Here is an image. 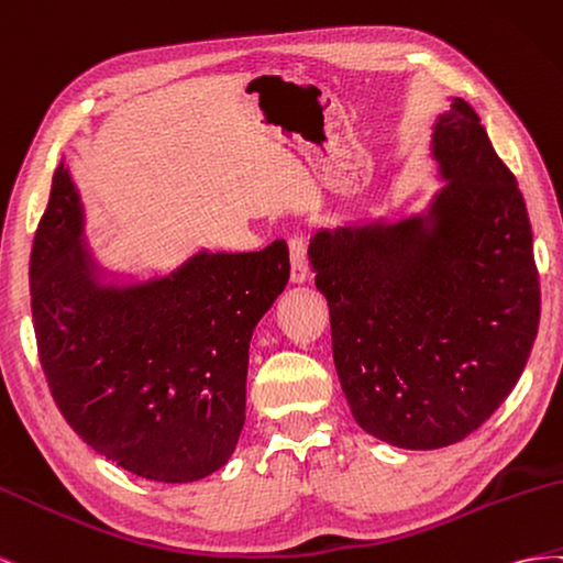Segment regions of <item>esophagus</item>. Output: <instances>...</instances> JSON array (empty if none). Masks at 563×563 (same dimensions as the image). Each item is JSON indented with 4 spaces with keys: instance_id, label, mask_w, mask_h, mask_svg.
Segmentation results:
<instances>
[{
    "instance_id": "1",
    "label": "esophagus",
    "mask_w": 563,
    "mask_h": 563,
    "mask_svg": "<svg viewBox=\"0 0 563 563\" xmlns=\"http://www.w3.org/2000/svg\"><path fill=\"white\" fill-rule=\"evenodd\" d=\"M290 280L292 283H303L309 278V260H307V240H303L301 235H292L290 238Z\"/></svg>"
}]
</instances>
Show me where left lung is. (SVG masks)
<instances>
[{"instance_id": "8db88e82", "label": "left lung", "mask_w": 563, "mask_h": 563, "mask_svg": "<svg viewBox=\"0 0 563 563\" xmlns=\"http://www.w3.org/2000/svg\"><path fill=\"white\" fill-rule=\"evenodd\" d=\"M431 153L429 212L318 231L316 287L356 422L410 451L462 441L517 387L540 323L533 233L517 176L453 99Z\"/></svg>"}]
</instances>
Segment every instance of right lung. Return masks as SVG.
<instances>
[{"label": "right lung", "mask_w": 563, "mask_h": 563, "mask_svg": "<svg viewBox=\"0 0 563 563\" xmlns=\"http://www.w3.org/2000/svg\"><path fill=\"white\" fill-rule=\"evenodd\" d=\"M82 202L58 165L30 254L42 371L77 437L136 476L188 484L229 462L245 424L252 330L290 252H198L165 278L103 283Z\"/></svg>", "instance_id": "add662e5"}]
</instances>
